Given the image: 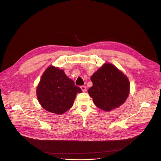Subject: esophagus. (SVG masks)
I'll return each mask as SVG.
<instances>
[{"label":"esophagus","mask_w":161,"mask_h":161,"mask_svg":"<svg viewBox=\"0 0 161 161\" xmlns=\"http://www.w3.org/2000/svg\"><path fill=\"white\" fill-rule=\"evenodd\" d=\"M80 89H82V91L83 92H86V87L85 86H81Z\"/></svg>","instance_id":"obj_1"}]
</instances>
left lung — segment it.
I'll return each mask as SVG.
<instances>
[{"instance_id": "obj_1", "label": "left lung", "mask_w": 161, "mask_h": 161, "mask_svg": "<svg viewBox=\"0 0 161 161\" xmlns=\"http://www.w3.org/2000/svg\"><path fill=\"white\" fill-rule=\"evenodd\" d=\"M92 86L88 92L95 105L110 111L122 105L130 92V82L122 72L110 63H106L91 77Z\"/></svg>"}]
</instances>
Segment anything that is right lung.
Here are the masks:
<instances>
[{"label":"right lung","mask_w":161,"mask_h":161,"mask_svg":"<svg viewBox=\"0 0 161 161\" xmlns=\"http://www.w3.org/2000/svg\"><path fill=\"white\" fill-rule=\"evenodd\" d=\"M82 90L68 78L63 70L50 66L43 72L37 87V97L42 108L58 115L70 109L77 92Z\"/></svg>","instance_id":"right-lung-1"}]
</instances>
